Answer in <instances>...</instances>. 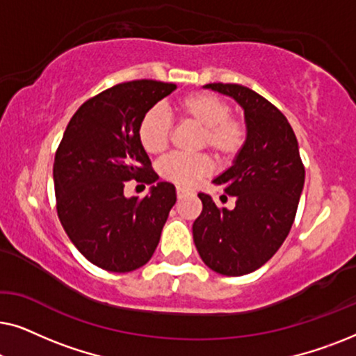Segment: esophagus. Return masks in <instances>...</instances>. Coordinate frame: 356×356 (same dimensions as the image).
<instances>
[{"label":"esophagus","mask_w":356,"mask_h":356,"mask_svg":"<svg viewBox=\"0 0 356 356\" xmlns=\"http://www.w3.org/2000/svg\"><path fill=\"white\" fill-rule=\"evenodd\" d=\"M188 194V191L186 189H183V188H178L177 189V196H178V199H181V197H184Z\"/></svg>","instance_id":"34e87169"}]
</instances>
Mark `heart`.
<instances>
[{
  "label": "heart",
  "instance_id": "1",
  "mask_svg": "<svg viewBox=\"0 0 356 356\" xmlns=\"http://www.w3.org/2000/svg\"><path fill=\"white\" fill-rule=\"evenodd\" d=\"M179 116L202 129L199 145L212 150L218 160H230L240 152L246 139V128L240 120L232 118L230 106L220 97L209 92H194L181 97L175 105ZM139 140L149 154L167 149L172 136V121L162 108L154 106L145 111L139 123ZM212 165L206 155L173 154L159 165L163 178L179 184L194 186L211 173Z\"/></svg>",
  "mask_w": 356,
  "mask_h": 356
}]
</instances>
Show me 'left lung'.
I'll return each instance as SVG.
<instances>
[{
    "label": "left lung",
    "mask_w": 356,
    "mask_h": 356,
    "mask_svg": "<svg viewBox=\"0 0 356 356\" xmlns=\"http://www.w3.org/2000/svg\"><path fill=\"white\" fill-rule=\"evenodd\" d=\"M204 87L241 106L246 139L232 167L212 181L235 196L236 206L218 209L199 193L202 212L193 223L194 245L217 274H251L275 254L293 225L305 186L298 140L284 113L254 90L220 82Z\"/></svg>",
    "instance_id": "left-lung-1"
}]
</instances>
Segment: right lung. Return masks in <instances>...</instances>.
Returning <instances> with one entry per match:
<instances>
[{
    "instance_id": "obj_1",
    "label": "right lung",
    "mask_w": 356,
    "mask_h": 356,
    "mask_svg": "<svg viewBox=\"0 0 356 356\" xmlns=\"http://www.w3.org/2000/svg\"><path fill=\"white\" fill-rule=\"evenodd\" d=\"M175 89L149 79L110 87L82 104L63 134L53 163L58 217L100 269L121 274L149 262L177 202L173 184L150 170L138 134L145 111ZM129 179L152 184L148 196L126 198Z\"/></svg>"
}]
</instances>
